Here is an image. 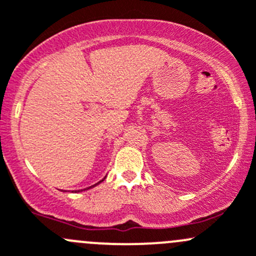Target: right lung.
Segmentation results:
<instances>
[{"instance_id": "add662e5", "label": "right lung", "mask_w": 256, "mask_h": 256, "mask_svg": "<svg viewBox=\"0 0 256 256\" xmlns=\"http://www.w3.org/2000/svg\"><path fill=\"white\" fill-rule=\"evenodd\" d=\"M102 180H100V182H98L96 184H92V186H90V187H88V188H85V190H90V188H92V187H95V186H98L99 184V183H102ZM79 190L78 192H80V190Z\"/></svg>"}]
</instances>
